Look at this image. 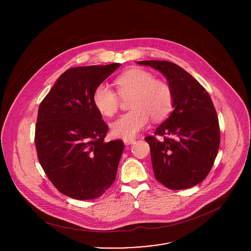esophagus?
I'll return each instance as SVG.
<instances>
[{
  "label": "esophagus",
  "instance_id": "1",
  "mask_svg": "<svg viewBox=\"0 0 251 251\" xmlns=\"http://www.w3.org/2000/svg\"><path fill=\"white\" fill-rule=\"evenodd\" d=\"M124 142L126 145H131V144H134L136 141L134 139H124Z\"/></svg>",
  "mask_w": 251,
  "mask_h": 251
}]
</instances>
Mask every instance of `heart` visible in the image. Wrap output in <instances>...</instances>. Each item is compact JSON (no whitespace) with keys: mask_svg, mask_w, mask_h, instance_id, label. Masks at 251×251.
Here are the masks:
<instances>
[{"mask_svg":"<svg viewBox=\"0 0 251 251\" xmlns=\"http://www.w3.org/2000/svg\"><path fill=\"white\" fill-rule=\"evenodd\" d=\"M115 84L121 99L131 98L128 107L131 109L111 125L115 137L131 139L148 125L150 117L161 121L172 111L174 97L170 85L154 79L151 72L133 68L120 74ZM119 95L107 85L100 84L93 95L94 105L102 116L113 117L121 105Z\"/></svg>","mask_w":251,"mask_h":251,"instance_id":"heart-1","label":"heart"}]
</instances>
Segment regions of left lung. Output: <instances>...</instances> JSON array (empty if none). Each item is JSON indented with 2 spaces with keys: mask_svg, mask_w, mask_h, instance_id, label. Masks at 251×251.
<instances>
[{
  "mask_svg": "<svg viewBox=\"0 0 251 251\" xmlns=\"http://www.w3.org/2000/svg\"><path fill=\"white\" fill-rule=\"evenodd\" d=\"M161 72L173 91L174 110L146 136L154 177L164 186L192 187L208 176L219 149L220 130L214 103L206 89L188 72L168 61H142ZM157 136L164 138L160 141Z\"/></svg>",
  "mask_w": 251,
  "mask_h": 251,
  "instance_id": "1",
  "label": "left lung"
}]
</instances>
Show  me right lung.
Here are the masks:
<instances>
[{"mask_svg":"<svg viewBox=\"0 0 251 251\" xmlns=\"http://www.w3.org/2000/svg\"><path fill=\"white\" fill-rule=\"evenodd\" d=\"M121 65L72 68L40 102L35 144L47 178L77 200L101 196L116 179L122 140L105 142L108 126L96 109V88Z\"/></svg>","mask_w":251,"mask_h":251,"instance_id":"obj_1","label":"right lung"}]
</instances>
